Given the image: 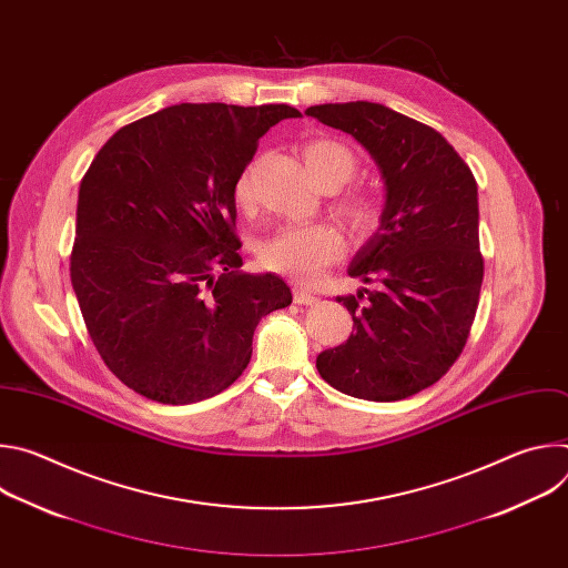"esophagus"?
<instances>
[{"instance_id": "esophagus-1", "label": "esophagus", "mask_w": 568, "mask_h": 568, "mask_svg": "<svg viewBox=\"0 0 568 568\" xmlns=\"http://www.w3.org/2000/svg\"><path fill=\"white\" fill-rule=\"evenodd\" d=\"M292 292H294V303H298V305H312V303L316 301V296H312L310 292H305V290L298 287V285H294Z\"/></svg>"}]
</instances>
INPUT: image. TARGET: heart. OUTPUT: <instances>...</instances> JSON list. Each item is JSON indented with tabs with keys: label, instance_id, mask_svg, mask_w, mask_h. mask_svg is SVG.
<instances>
[{
	"label": "heart",
	"instance_id": "obj_1",
	"mask_svg": "<svg viewBox=\"0 0 568 568\" xmlns=\"http://www.w3.org/2000/svg\"><path fill=\"white\" fill-rule=\"evenodd\" d=\"M303 164L310 178L323 191H339L357 173V156L344 143L331 139H316L303 145ZM237 204L254 200L252 173H245L235 184ZM348 220L368 229L377 220V209L366 197H351L344 204ZM344 252L342 235L326 224H290L272 233L258 250L261 263L267 270L290 274L301 283H316L328 265H333Z\"/></svg>",
	"mask_w": 568,
	"mask_h": 568
}]
</instances>
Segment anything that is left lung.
<instances>
[{
  "instance_id": "1",
  "label": "left lung",
  "mask_w": 568,
  "mask_h": 568,
  "mask_svg": "<svg viewBox=\"0 0 568 568\" xmlns=\"http://www.w3.org/2000/svg\"><path fill=\"white\" fill-rule=\"evenodd\" d=\"M305 114L362 143L386 189L379 226L348 265L373 290L337 296L355 333L318 353L316 368L346 395L404 399L449 371L471 328L483 283L476 180L440 132L386 105Z\"/></svg>"
}]
</instances>
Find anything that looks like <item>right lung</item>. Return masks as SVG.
<instances>
[{"label":"right lung","mask_w":568,"mask_h":568,"mask_svg":"<svg viewBox=\"0 0 568 568\" xmlns=\"http://www.w3.org/2000/svg\"><path fill=\"white\" fill-rule=\"evenodd\" d=\"M290 105L180 103L121 128L80 182L71 285L108 368L191 404L231 386L287 283L240 272L235 184Z\"/></svg>","instance_id":"right-lung-1"}]
</instances>
